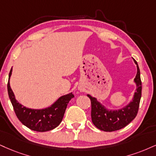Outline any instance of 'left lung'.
<instances>
[{"label": "left lung", "instance_id": "8db88e82", "mask_svg": "<svg viewBox=\"0 0 156 156\" xmlns=\"http://www.w3.org/2000/svg\"><path fill=\"white\" fill-rule=\"evenodd\" d=\"M133 60L137 69L136 77L134 79L136 88L132 99L126 105L117 110H110L96 97L91 96L89 94H87L91 102V120L94 125L100 130L113 132L123 129L132 121L137 114L142 95V82L138 64L134 59Z\"/></svg>", "mask_w": 156, "mask_h": 156}]
</instances>
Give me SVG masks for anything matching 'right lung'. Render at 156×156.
<instances>
[{
	"label": "right lung",
	"mask_w": 156,
	"mask_h": 156,
	"mask_svg": "<svg viewBox=\"0 0 156 156\" xmlns=\"http://www.w3.org/2000/svg\"><path fill=\"white\" fill-rule=\"evenodd\" d=\"M12 67L9 75L8 94L14 112L22 124L33 131L44 132L52 130L59 125L62 121L67 105L74 95L72 92L60 97L51 105L46 108L33 109L24 107L16 99L10 86V78Z\"/></svg>",
	"instance_id": "1"
}]
</instances>
